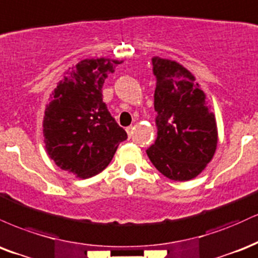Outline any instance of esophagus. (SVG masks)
Returning a JSON list of instances; mask_svg holds the SVG:
<instances>
[{"label":"esophagus","mask_w":258,"mask_h":258,"mask_svg":"<svg viewBox=\"0 0 258 258\" xmlns=\"http://www.w3.org/2000/svg\"><path fill=\"white\" fill-rule=\"evenodd\" d=\"M125 130H126V134H128L129 138H132V136H133V133H134V126L130 125V126H128V128H126Z\"/></svg>","instance_id":"1"}]
</instances>
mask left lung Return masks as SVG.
<instances>
[{"instance_id":"obj_1","label":"left lung","mask_w":258,"mask_h":258,"mask_svg":"<svg viewBox=\"0 0 258 258\" xmlns=\"http://www.w3.org/2000/svg\"><path fill=\"white\" fill-rule=\"evenodd\" d=\"M152 65L157 78L154 111L158 132L146 153L165 177L192 180L204 170L216 151V118L188 70L159 56L152 57Z\"/></svg>"}]
</instances>
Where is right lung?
<instances>
[{
	"label": "right lung",
	"mask_w": 258,
	"mask_h": 258,
	"mask_svg": "<svg viewBox=\"0 0 258 258\" xmlns=\"http://www.w3.org/2000/svg\"><path fill=\"white\" fill-rule=\"evenodd\" d=\"M122 62L105 57L82 60L63 75L45 107V151L60 169L77 177L101 172L128 138L102 101L101 90Z\"/></svg>",
	"instance_id": "add662e5"
}]
</instances>
